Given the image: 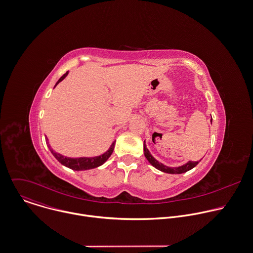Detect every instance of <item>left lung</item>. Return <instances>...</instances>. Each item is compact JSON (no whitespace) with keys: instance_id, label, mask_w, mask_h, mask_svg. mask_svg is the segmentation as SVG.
I'll use <instances>...</instances> for the list:
<instances>
[{"instance_id":"8db88e82","label":"left lung","mask_w":253,"mask_h":253,"mask_svg":"<svg viewBox=\"0 0 253 253\" xmlns=\"http://www.w3.org/2000/svg\"><path fill=\"white\" fill-rule=\"evenodd\" d=\"M212 122V120H211ZM144 152H145V157L146 159L149 161V163L155 167L157 169L161 170V171H164V172H167V173H171V174H179V173H183V172H186L190 169H192L193 168H195L199 162H188L187 164H185L184 166H181V167H178V168H169L161 163H159L149 152V150L147 149L146 147V144L144 142Z\"/></svg>"}]
</instances>
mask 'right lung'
<instances>
[{
  "label": "right lung",
  "instance_id": "right-lung-1",
  "mask_svg": "<svg viewBox=\"0 0 253 253\" xmlns=\"http://www.w3.org/2000/svg\"><path fill=\"white\" fill-rule=\"evenodd\" d=\"M68 75V72H66L59 80L58 82L56 83L55 86L61 82L63 81ZM47 142V145L51 151V153L53 154V156L57 159V161L59 163H61L63 166L71 169H74V170H85V169H95L101 165H103L107 160L108 158L112 155L113 153V150H114V146H115V141L112 143V145L110 146L109 150L104 153L103 155L101 156H98V157H94V158H79V159H72V158H67V157H64L60 154H57L55 153L51 148H50V145L48 143V139L46 137L45 139Z\"/></svg>",
  "mask_w": 253,
  "mask_h": 253
}]
</instances>
